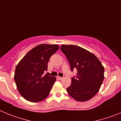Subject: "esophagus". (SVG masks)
<instances>
[{
  "instance_id": "obj_1",
  "label": "esophagus",
  "mask_w": 121,
  "mask_h": 121,
  "mask_svg": "<svg viewBox=\"0 0 121 121\" xmlns=\"http://www.w3.org/2000/svg\"><path fill=\"white\" fill-rule=\"evenodd\" d=\"M57 79L59 80H62L63 79V77H60V76H57Z\"/></svg>"
}]
</instances>
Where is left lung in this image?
Masks as SVG:
<instances>
[{
	"label": "left lung",
	"instance_id": "left-lung-1",
	"mask_svg": "<svg viewBox=\"0 0 121 121\" xmlns=\"http://www.w3.org/2000/svg\"><path fill=\"white\" fill-rule=\"evenodd\" d=\"M60 49L69 62L71 71H78L76 76L72 78L67 92L77 101L90 100L99 91L104 80L102 64L93 54L78 46L62 45Z\"/></svg>",
	"mask_w": 121,
	"mask_h": 121
}]
</instances>
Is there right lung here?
I'll return each instance as SVG.
<instances>
[{"label": "right lung", "mask_w": 121, "mask_h": 121, "mask_svg": "<svg viewBox=\"0 0 121 121\" xmlns=\"http://www.w3.org/2000/svg\"><path fill=\"white\" fill-rule=\"evenodd\" d=\"M59 49L57 45L41 44L21 59L15 71L14 80L21 96L31 102L48 97L56 78L44 74L51 57Z\"/></svg>", "instance_id": "add662e5"}]
</instances>
